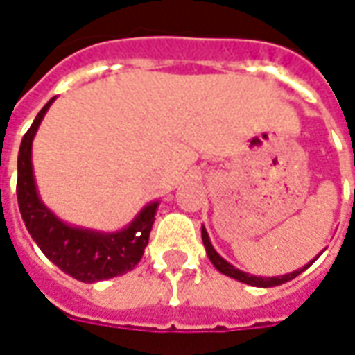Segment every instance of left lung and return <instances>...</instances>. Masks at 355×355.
Returning <instances> with one entry per match:
<instances>
[{"label": "left lung", "mask_w": 355, "mask_h": 355, "mask_svg": "<svg viewBox=\"0 0 355 355\" xmlns=\"http://www.w3.org/2000/svg\"><path fill=\"white\" fill-rule=\"evenodd\" d=\"M201 239H203V245H205V251H207L209 261L213 262V266H215L220 274L228 275V277H234V279H238V282L241 283H247V285H253V287H275V285L291 282V279H295L298 274H302L306 268L312 266L313 262H315V259H320V254L323 253V251H321L312 262H308V264H304L302 268H298L295 272H291V274L275 275V277H262V275H251L247 274V272H241V270H238L236 266H232L228 261H224L223 257L215 251V247L211 245V239H209V234L207 230H205V226H201Z\"/></svg>", "instance_id": "obj_1"}]
</instances>
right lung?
Here are the masks:
<instances>
[{
    "instance_id": "right-lung-1",
    "label": "right lung",
    "mask_w": 355,
    "mask_h": 355,
    "mask_svg": "<svg viewBox=\"0 0 355 355\" xmlns=\"http://www.w3.org/2000/svg\"><path fill=\"white\" fill-rule=\"evenodd\" d=\"M53 101L40 110L20 142L17 198L22 220L43 254L73 279L94 283L127 274L144 254L159 201L144 205L131 223L117 232L91 230L60 220L40 198L32 167V142Z\"/></svg>"
}]
</instances>
